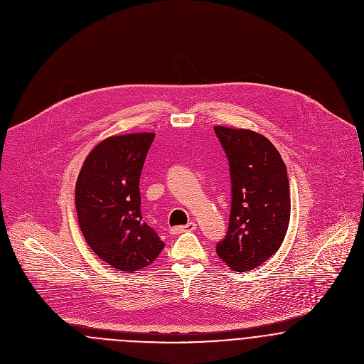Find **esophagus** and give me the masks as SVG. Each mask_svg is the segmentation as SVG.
<instances>
[{
    "label": "esophagus",
    "mask_w": 364,
    "mask_h": 364,
    "mask_svg": "<svg viewBox=\"0 0 364 364\" xmlns=\"http://www.w3.org/2000/svg\"><path fill=\"white\" fill-rule=\"evenodd\" d=\"M193 230H196V223L191 221V223H188L186 225L172 227V228H171V234H173V235H178V234H181V232H185V231H193Z\"/></svg>",
    "instance_id": "1"
}]
</instances>
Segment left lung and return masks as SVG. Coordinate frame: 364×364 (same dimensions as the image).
<instances>
[{"instance_id":"8db88e82","label":"left lung","mask_w":364,"mask_h":364,"mask_svg":"<svg viewBox=\"0 0 364 364\" xmlns=\"http://www.w3.org/2000/svg\"><path fill=\"white\" fill-rule=\"evenodd\" d=\"M231 179V211L225 237L215 252L228 267L250 272L282 245L290 221L286 165L262 134L214 126Z\"/></svg>"}]
</instances>
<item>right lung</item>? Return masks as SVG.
I'll return each instance as SVG.
<instances>
[{"instance_id":"obj_1","label":"right lung","mask_w":364,"mask_h":364,"mask_svg":"<svg viewBox=\"0 0 364 364\" xmlns=\"http://www.w3.org/2000/svg\"><path fill=\"white\" fill-rule=\"evenodd\" d=\"M154 133L113 136L87 156L75 185L78 224L107 264L134 272L153 263L165 244L141 215L140 175Z\"/></svg>"}]
</instances>
